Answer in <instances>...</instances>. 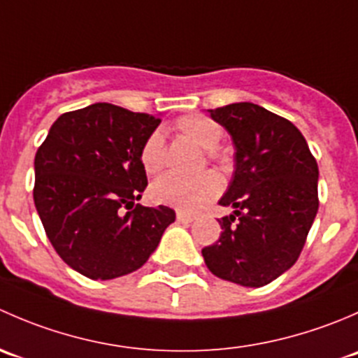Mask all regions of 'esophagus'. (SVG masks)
<instances>
[{
    "label": "esophagus",
    "mask_w": 358,
    "mask_h": 358,
    "mask_svg": "<svg viewBox=\"0 0 358 358\" xmlns=\"http://www.w3.org/2000/svg\"><path fill=\"white\" fill-rule=\"evenodd\" d=\"M176 220L182 223H190L196 220V215H192V213H185V211H176Z\"/></svg>",
    "instance_id": "34e87169"
}]
</instances>
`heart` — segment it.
I'll return each instance as SVG.
<instances>
[{
    "mask_svg": "<svg viewBox=\"0 0 358 358\" xmlns=\"http://www.w3.org/2000/svg\"><path fill=\"white\" fill-rule=\"evenodd\" d=\"M175 128L180 135L187 136L202 149H208V157L211 161L223 162L227 159L225 152L216 147L223 136V128L215 119L201 114H187L176 121ZM164 133L161 129H154L142 143L140 164L147 175H156L164 168ZM220 192H222V180L213 171L201 173L197 176L166 173L150 185V197L154 202L190 213L197 211L206 202L215 199Z\"/></svg>",
    "mask_w": 358,
    "mask_h": 358,
    "instance_id": "b5f03b06",
    "label": "heart"
}]
</instances>
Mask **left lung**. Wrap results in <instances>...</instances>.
<instances>
[{"instance_id":"8db88e82","label":"left lung","mask_w":358,"mask_h":358,"mask_svg":"<svg viewBox=\"0 0 358 358\" xmlns=\"http://www.w3.org/2000/svg\"><path fill=\"white\" fill-rule=\"evenodd\" d=\"M232 136L236 171L220 199L232 215L218 220L220 239L202 249L216 277L262 287L289 270L319 209V166L287 119L251 102L209 109Z\"/></svg>"}]
</instances>
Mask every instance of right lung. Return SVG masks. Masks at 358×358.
<instances>
[{"label": "right lung", "instance_id": "add662e5", "mask_svg": "<svg viewBox=\"0 0 358 358\" xmlns=\"http://www.w3.org/2000/svg\"><path fill=\"white\" fill-rule=\"evenodd\" d=\"M161 117L112 103L66 112L34 157V204L50 243L93 280L138 270L175 222L168 206L135 204L147 187L140 149Z\"/></svg>", "mask_w": 358, "mask_h": 358}]
</instances>
